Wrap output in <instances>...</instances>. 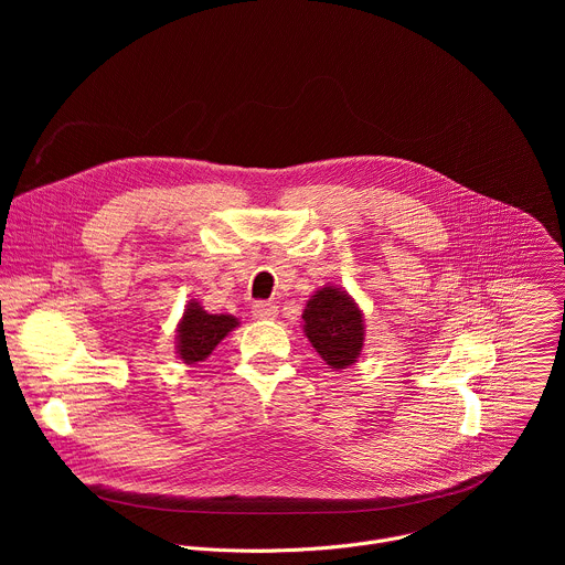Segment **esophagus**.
Instances as JSON below:
<instances>
[{"mask_svg": "<svg viewBox=\"0 0 565 565\" xmlns=\"http://www.w3.org/2000/svg\"><path fill=\"white\" fill-rule=\"evenodd\" d=\"M277 306L273 301H255L253 303V317L255 319H275L277 317Z\"/></svg>", "mask_w": 565, "mask_h": 565, "instance_id": "34e87169", "label": "esophagus"}]
</instances>
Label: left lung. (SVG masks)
Returning a JSON list of instances; mask_svg holds the SVG:
<instances>
[{"label":"left lung","instance_id":"left-lung-1","mask_svg":"<svg viewBox=\"0 0 565 565\" xmlns=\"http://www.w3.org/2000/svg\"><path fill=\"white\" fill-rule=\"evenodd\" d=\"M303 333L331 369L342 371L358 362L364 347V317L353 297L338 288H319L301 312Z\"/></svg>","mask_w":565,"mask_h":565}]
</instances>
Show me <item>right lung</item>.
<instances>
[{"label": "right lung", "instance_id": "right-lung-1", "mask_svg": "<svg viewBox=\"0 0 565 565\" xmlns=\"http://www.w3.org/2000/svg\"><path fill=\"white\" fill-rule=\"evenodd\" d=\"M238 327L232 315H212L199 301H188L177 327V353L185 364L203 362L216 344Z\"/></svg>", "mask_w": 565, "mask_h": 565}]
</instances>
